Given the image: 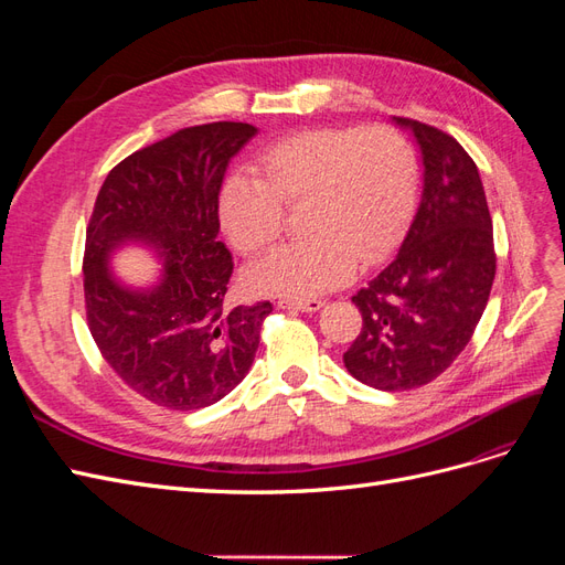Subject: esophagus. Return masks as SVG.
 Here are the masks:
<instances>
[{
	"label": "esophagus",
	"mask_w": 565,
	"mask_h": 565,
	"mask_svg": "<svg viewBox=\"0 0 565 565\" xmlns=\"http://www.w3.org/2000/svg\"><path fill=\"white\" fill-rule=\"evenodd\" d=\"M324 306L322 299H280L278 309L285 311H301V313H316Z\"/></svg>",
	"instance_id": "34e87169"
}]
</instances>
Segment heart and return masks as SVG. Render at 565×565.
Wrapping results in <instances>:
<instances>
[{
	"mask_svg": "<svg viewBox=\"0 0 565 565\" xmlns=\"http://www.w3.org/2000/svg\"><path fill=\"white\" fill-rule=\"evenodd\" d=\"M262 179L233 174L218 195L231 245L256 256L280 241L282 207H301L306 241L247 270L254 295L309 299L344 285L358 264H377L398 241L417 188L415 150L384 125L289 134L259 158Z\"/></svg>",
	"mask_w": 565,
	"mask_h": 565,
	"instance_id": "b5f03b06",
	"label": "heart"
}]
</instances>
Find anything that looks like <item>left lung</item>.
Listing matches in <instances>:
<instances>
[{
  "label": "left lung",
  "mask_w": 565,
  "mask_h": 565,
  "mask_svg": "<svg viewBox=\"0 0 565 565\" xmlns=\"http://www.w3.org/2000/svg\"><path fill=\"white\" fill-rule=\"evenodd\" d=\"M393 125L419 146L422 195L396 259L353 297L363 328L344 365L372 388L407 391L434 382L469 344L494 280V245L469 152L417 119Z\"/></svg>",
  "instance_id": "left-lung-1"
}]
</instances>
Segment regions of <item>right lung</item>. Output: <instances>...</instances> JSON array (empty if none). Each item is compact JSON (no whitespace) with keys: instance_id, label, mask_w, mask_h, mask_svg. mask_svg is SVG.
<instances>
[{"instance_id":"add662e5","label":"right lung","mask_w":565,"mask_h":565,"mask_svg":"<svg viewBox=\"0 0 565 565\" xmlns=\"http://www.w3.org/2000/svg\"><path fill=\"white\" fill-rule=\"evenodd\" d=\"M256 136L245 122L181 129L119 162L100 185L84 247V303L100 355L131 391L164 409L207 407L245 380L270 301L226 306L233 259L218 241V191ZM141 244L163 262L131 288L109 259Z\"/></svg>"}]
</instances>
